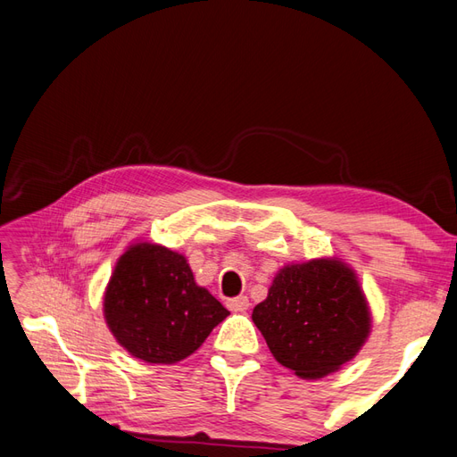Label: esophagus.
Here are the masks:
<instances>
[{"label":"esophagus","instance_id":"1","mask_svg":"<svg viewBox=\"0 0 457 457\" xmlns=\"http://www.w3.org/2000/svg\"><path fill=\"white\" fill-rule=\"evenodd\" d=\"M227 307L230 312H234V313H240V312H245L250 307V300L245 298V295H238V298H230L228 302H227Z\"/></svg>","mask_w":457,"mask_h":457}]
</instances>
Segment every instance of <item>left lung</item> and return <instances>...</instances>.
<instances>
[{"label":"left lung","instance_id":"left-lung-1","mask_svg":"<svg viewBox=\"0 0 457 457\" xmlns=\"http://www.w3.org/2000/svg\"><path fill=\"white\" fill-rule=\"evenodd\" d=\"M252 319L275 360L310 380L352 361L371 332L363 288L338 257L282 267Z\"/></svg>","mask_w":457,"mask_h":457}]
</instances>
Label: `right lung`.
<instances>
[{
    "label": "right lung",
    "instance_id": "right-lung-1",
    "mask_svg": "<svg viewBox=\"0 0 457 457\" xmlns=\"http://www.w3.org/2000/svg\"><path fill=\"white\" fill-rule=\"evenodd\" d=\"M227 315L223 303L195 285L187 257L152 242L129 245L104 294L111 335L145 363L182 361Z\"/></svg>",
    "mask_w": 457,
    "mask_h": 457
}]
</instances>
